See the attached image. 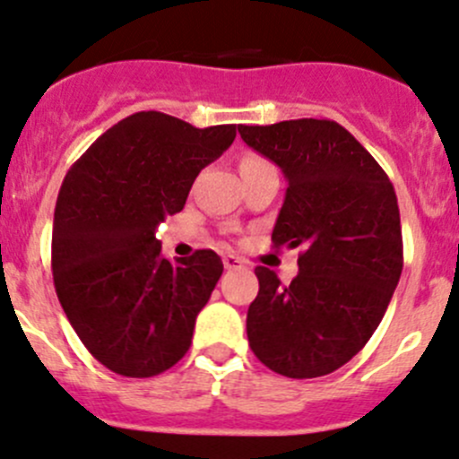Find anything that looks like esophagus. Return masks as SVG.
Returning <instances> with one entry per match:
<instances>
[{
    "label": "esophagus",
    "mask_w": 459,
    "mask_h": 459,
    "mask_svg": "<svg viewBox=\"0 0 459 459\" xmlns=\"http://www.w3.org/2000/svg\"><path fill=\"white\" fill-rule=\"evenodd\" d=\"M224 266L229 268V271H235V268H242L244 262L235 255H224Z\"/></svg>",
    "instance_id": "esophagus-1"
}]
</instances>
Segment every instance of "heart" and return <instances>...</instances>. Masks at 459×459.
Masks as SVG:
<instances>
[{
	"label": "heart",
	"mask_w": 459,
	"mask_h": 459,
	"mask_svg": "<svg viewBox=\"0 0 459 459\" xmlns=\"http://www.w3.org/2000/svg\"><path fill=\"white\" fill-rule=\"evenodd\" d=\"M253 164H264V160H259L255 155H248L242 160V166H253Z\"/></svg>",
	"instance_id": "1"
}]
</instances>
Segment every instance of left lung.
<instances>
[{"label": "left lung", "instance_id": "1", "mask_svg": "<svg viewBox=\"0 0 459 459\" xmlns=\"http://www.w3.org/2000/svg\"><path fill=\"white\" fill-rule=\"evenodd\" d=\"M239 135L289 182L273 247L302 248L290 284L255 268L248 344L271 371L322 377L364 349L400 281L395 188L371 152L331 119L239 126Z\"/></svg>", "mask_w": 459, "mask_h": 459}]
</instances>
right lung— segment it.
Segmentation results:
<instances>
[{"mask_svg":"<svg viewBox=\"0 0 459 459\" xmlns=\"http://www.w3.org/2000/svg\"><path fill=\"white\" fill-rule=\"evenodd\" d=\"M235 124L195 128L157 110L115 124L71 166L53 221V281L88 353L124 377L169 371L191 349L224 264L211 248L169 262L155 229L186 204Z\"/></svg>","mask_w":459,"mask_h":459,"instance_id":"right-lung-1","label":"right lung"}]
</instances>
